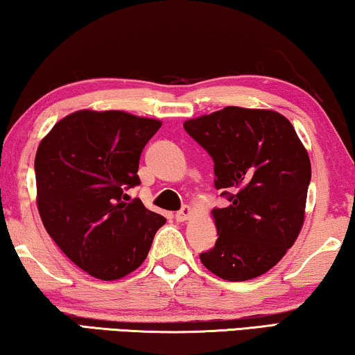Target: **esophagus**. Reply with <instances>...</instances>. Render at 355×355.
<instances>
[{
  "label": "esophagus",
  "instance_id": "esophagus-1",
  "mask_svg": "<svg viewBox=\"0 0 355 355\" xmlns=\"http://www.w3.org/2000/svg\"><path fill=\"white\" fill-rule=\"evenodd\" d=\"M190 214H192V209H190L189 207H182L181 211H178L174 218H176L178 223H184V220H187L190 218Z\"/></svg>",
  "mask_w": 355,
  "mask_h": 355
}]
</instances>
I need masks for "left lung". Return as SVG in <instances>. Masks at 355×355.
Masks as SVG:
<instances>
[{
  "instance_id": "obj_1",
  "label": "left lung",
  "mask_w": 355,
  "mask_h": 355,
  "mask_svg": "<svg viewBox=\"0 0 355 355\" xmlns=\"http://www.w3.org/2000/svg\"><path fill=\"white\" fill-rule=\"evenodd\" d=\"M184 130L213 158L214 187L230 202L213 209L219 237L200 261L229 282L263 275L304 223L311 162L295 128L274 110L225 107Z\"/></svg>"
}]
</instances>
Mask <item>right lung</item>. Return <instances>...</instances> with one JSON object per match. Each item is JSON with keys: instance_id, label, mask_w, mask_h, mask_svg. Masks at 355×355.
<instances>
[{"instance_id": "add662e5", "label": "right lung", "mask_w": 355, "mask_h": 355, "mask_svg": "<svg viewBox=\"0 0 355 355\" xmlns=\"http://www.w3.org/2000/svg\"><path fill=\"white\" fill-rule=\"evenodd\" d=\"M162 123L126 112L80 110L55 123L35 157L38 211L67 258L101 280H116L147 258L166 223L139 198L142 148Z\"/></svg>"}]
</instances>
